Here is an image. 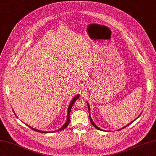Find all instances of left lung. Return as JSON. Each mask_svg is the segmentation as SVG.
<instances>
[{
  "label": "left lung",
  "mask_w": 156,
  "mask_h": 156,
  "mask_svg": "<svg viewBox=\"0 0 156 156\" xmlns=\"http://www.w3.org/2000/svg\"><path fill=\"white\" fill-rule=\"evenodd\" d=\"M88 104V110H89V116H90V122H91V123H92V124L94 126V127H95L96 129H99V130H102V129H100L98 127V126H96V125L94 124V122L92 121V118H91V116H90V108L89 104ZM132 123H130L129 124H131ZM129 124H128V125H129ZM128 125H127V126H128ZM126 126H125L124 128H126Z\"/></svg>",
  "instance_id": "obj_1"
}]
</instances>
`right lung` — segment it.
<instances>
[{
  "mask_svg": "<svg viewBox=\"0 0 156 156\" xmlns=\"http://www.w3.org/2000/svg\"><path fill=\"white\" fill-rule=\"evenodd\" d=\"M79 97H80V95H79V94H78V95L76 96L75 97H74V98L72 99V100L71 101V102H70V105H69V106H68V114H67V119H66V123H65L64 125V126H62V127L61 128L58 129V130H55V131H52V132H44V131H41V130H38V129H34V128H32V127H30V126H28V127H29V128H30L34 130V131H36V132H41V133H52V132H59V131H61V130H63V129H64L66 128L67 127V126H68V124H70V115L71 108H72V106H73L74 103L76 102V100L77 99H78V98H79ZM27 126H28V125H27Z\"/></svg>",
  "mask_w": 156,
  "mask_h": 156,
  "instance_id": "1",
  "label": "right lung"
}]
</instances>
